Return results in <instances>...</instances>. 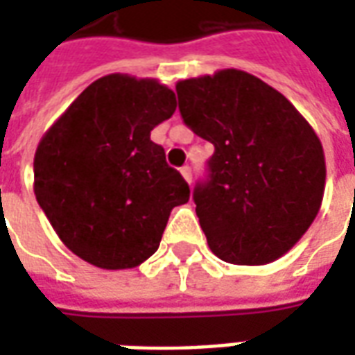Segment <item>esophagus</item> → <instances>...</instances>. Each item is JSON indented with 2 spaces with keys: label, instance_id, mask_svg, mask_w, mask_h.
<instances>
[{
  "label": "esophagus",
  "instance_id": "esophagus-1",
  "mask_svg": "<svg viewBox=\"0 0 355 355\" xmlns=\"http://www.w3.org/2000/svg\"><path fill=\"white\" fill-rule=\"evenodd\" d=\"M180 175H182V177H184L186 182H192V169H190V167H188V165H184V167H182V169H180Z\"/></svg>",
  "mask_w": 355,
  "mask_h": 355
}]
</instances>
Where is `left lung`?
Wrapping results in <instances>:
<instances>
[{"instance_id":"obj_1","label":"left lung","mask_w":355,"mask_h":355,"mask_svg":"<svg viewBox=\"0 0 355 355\" xmlns=\"http://www.w3.org/2000/svg\"><path fill=\"white\" fill-rule=\"evenodd\" d=\"M178 110L215 146L209 178L193 188L211 251L261 266L289 251L320 213V137L279 91L236 68L177 83Z\"/></svg>"}]
</instances>
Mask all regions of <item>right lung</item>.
Listing matches in <instances>:
<instances>
[{
	"label": "right lung",
	"instance_id": "right-lung-1",
	"mask_svg": "<svg viewBox=\"0 0 355 355\" xmlns=\"http://www.w3.org/2000/svg\"><path fill=\"white\" fill-rule=\"evenodd\" d=\"M175 110V93L157 80L110 73L40 140L35 200L62 243L89 264H142L157 251L173 207L190 200L184 178L150 140Z\"/></svg>",
	"mask_w": 355,
	"mask_h": 355
}]
</instances>
